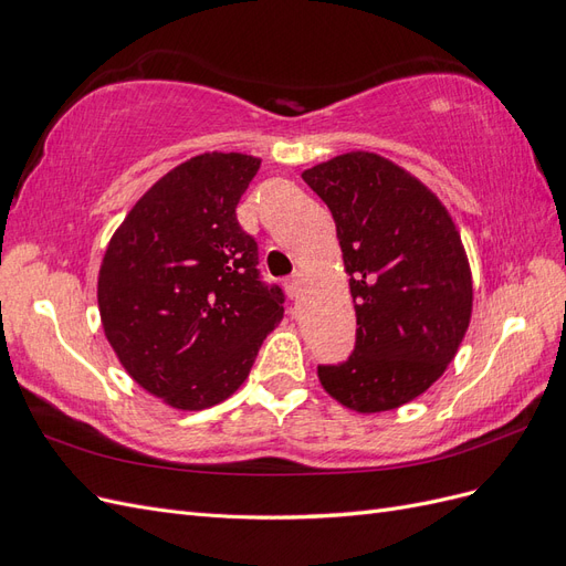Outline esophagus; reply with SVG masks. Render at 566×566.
<instances>
[{
    "label": "esophagus",
    "mask_w": 566,
    "mask_h": 566,
    "mask_svg": "<svg viewBox=\"0 0 566 566\" xmlns=\"http://www.w3.org/2000/svg\"><path fill=\"white\" fill-rule=\"evenodd\" d=\"M302 287H304V281H302L300 273H295V276H290L285 281V290H287L290 297H300L302 295Z\"/></svg>",
    "instance_id": "obj_1"
}]
</instances>
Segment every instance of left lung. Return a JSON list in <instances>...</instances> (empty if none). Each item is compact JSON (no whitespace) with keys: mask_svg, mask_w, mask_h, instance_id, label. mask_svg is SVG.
<instances>
[{"mask_svg":"<svg viewBox=\"0 0 566 566\" xmlns=\"http://www.w3.org/2000/svg\"><path fill=\"white\" fill-rule=\"evenodd\" d=\"M328 205L356 312L349 361L318 366L335 401L385 413L418 399L455 358L472 318V271L443 202L378 153L304 169Z\"/></svg>","mask_w":566,"mask_h":566,"instance_id":"1","label":"left lung"}]
</instances>
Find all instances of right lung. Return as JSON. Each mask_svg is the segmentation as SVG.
Wrapping results in <instances>:
<instances>
[{"instance_id":"1","label":"right lung","mask_w":566,"mask_h":566,"mask_svg":"<svg viewBox=\"0 0 566 566\" xmlns=\"http://www.w3.org/2000/svg\"><path fill=\"white\" fill-rule=\"evenodd\" d=\"M262 160L200 153L134 202L98 269V314L129 378L179 410L229 399L283 318L235 219Z\"/></svg>"}]
</instances>
